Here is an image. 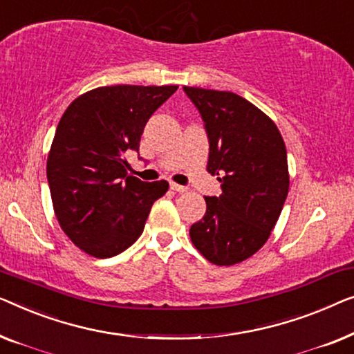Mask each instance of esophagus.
Instances as JSON below:
<instances>
[{"mask_svg": "<svg viewBox=\"0 0 354 354\" xmlns=\"http://www.w3.org/2000/svg\"><path fill=\"white\" fill-rule=\"evenodd\" d=\"M170 186H171L173 191H176V192H186L187 191V186H181V184H176V183H171Z\"/></svg>", "mask_w": 354, "mask_h": 354, "instance_id": "34e87169", "label": "esophagus"}]
</instances>
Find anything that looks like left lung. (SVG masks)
I'll return each instance as SVG.
<instances>
[{
  "label": "left lung",
  "mask_w": 354,
  "mask_h": 354,
  "mask_svg": "<svg viewBox=\"0 0 354 354\" xmlns=\"http://www.w3.org/2000/svg\"><path fill=\"white\" fill-rule=\"evenodd\" d=\"M183 89L203 120L207 170L223 191L205 197V215L189 236L213 265H236L265 245L281 215L288 192L286 144L274 122L239 94Z\"/></svg>",
  "instance_id": "left-lung-1"
}]
</instances>
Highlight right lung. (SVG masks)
<instances>
[{
  "label": "right lung",
  "instance_id": "right-lung-1",
  "mask_svg": "<svg viewBox=\"0 0 354 354\" xmlns=\"http://www.w3.org/2000/svg\"><path fill=\"white\" fill-rule=\"evenodd\" d=\"M178 86H102L77 97L59 122L46 176L62 231L96 258L115 257L138 241L149 212L168 191L165 179L128 175L144 127Z\"/></svg>",
  "mask_w": 354,
  "mask_h": 354
}]
</instances>
